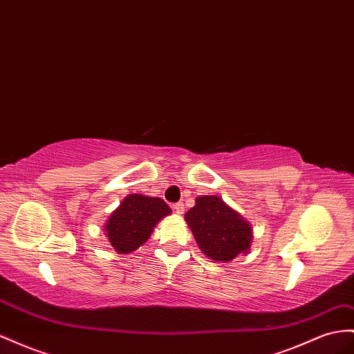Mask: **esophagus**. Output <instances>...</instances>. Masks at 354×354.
<instances>
[{"label":"esophagus","mask_w":354,"mask_h":354,"mask_svg":"<svg viewBox=\"0 0 354 354\" xmlns=\"http://www.w3.org/2000/svg\"><path fill=\"white\" fill-rule=\"evenodd\" d=\"M173 208L176 209L177 214H183L185 213V204L183 203H177L173 205Z\"/></svg>","instance_id":"esophagus-1"}]
</instances>
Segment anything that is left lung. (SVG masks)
<instances>
[{"mask_svg": "<svg viewBox=\"0 0 354 354\" xmlns=\"http://www.w3.org/2000/svg\"><path fill=\"white\" fill-rule=\"evenodd\" d=\"M185 218L199 248L209 259L229 262L250 247V225L218 196L196 198L195 207L189 209Z\"/></svg>", "mask_w": 354, "mask_h": 354, "instance_id": "8db88e82", "label": "left lung"}]
</instances>
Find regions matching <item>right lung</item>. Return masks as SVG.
Returning a JSON list of instances; mask_svg holds the SVG:
<instances>
[{
	"label": "right lung",
	"instance_id": "right-lung-1",
	"mask_svg": "<svg viewBox=\"0 0 354 354\" xmlns=\"http://www.w3.org/2000/svg\"><path fill=\"white\" fill-rule=\"evenodd\" d=\"M171 213L164 199L138 194L128 195L106 225L109 240L118 253H131L145 244L153 227Z\"/></svg>",
	"mask_w": 354,
	"mask_h": 354
}]
</instances>
